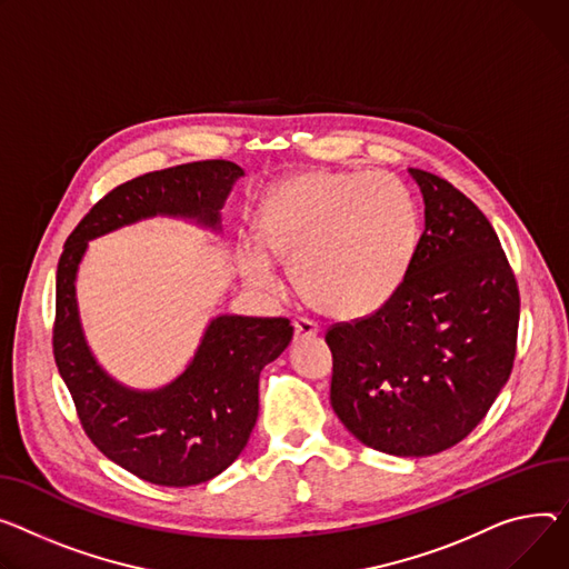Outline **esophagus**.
<instances>
[{
    "mask_svg": "<svg viewBox=\"0 0 569 569\" xmlns=\"http://www.w3.org/2000/svg\"><path fill=\"white\" fill-rule=\"evenodd\" d=\"M292 327H295V340H309L320 333V327L309 318H297Z\"/></svg>",
    "mask_w": 569,
    "mask_h": 569,
    "instance_id": "esophagus-1",
    "label": "esophagus"
}]
</instances>
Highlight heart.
Segmentation results:
<instances>
[{"label": "heart", "instance_id": "b5f03b06", "mask_svg": "<svg viewBox=\"0 0 569 569\" xmlns=\"http://www.w3.org/2000/svg\"><path fill=\"white\" fill-rule=\"evenodd\" d=\"M258 242L292 264L297 290L338 318L380 309L402 283L419 240L409 189L385 171H309L264 197ZM240 270L258 290H277L272 258L258 244L240 249Z\"/></svg>", "mask_w": 569, "mask_h": 569}]
</instances>
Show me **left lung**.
<instances>
[{
  "instance_id": "8db88e82",
  "label": "left lung",
  "mask_w": 569,
  "mask_h": 569,
  "mask_svg": "<svg viewBox=\"0 0 569 569\" xmlns=\"http://www.w3.org/2000/svg\"><path fill=\"white\" fill-rule=\"evenodd\" d=\"M426 231L398 290L370 316L336 322L331 407L361 443L426 458L460 443L508 382L519 286L497 231L448 180L409 169Z\"/></svg>"
}]
</instances>
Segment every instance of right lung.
Masks as SVG:
<instances>
[{"mask_svg": "<svg viewBox=\"0 0 569 569\" xmlns=\"http://www.w3.org/2000/svg\"><path fill=\"white\" fill-rule=\"evenodd\" d=\"M242 169L229 160L187 162L132 178L74 226L57 268L52 352L93 446L137 478L162 487L201 485L231 467L258 419V377L290 343L288 318L221 316L178 380L153 393L111 382L93 361L78 318L74 274L87 240L153 214L208 226Z\"/></svg>", "mask_w": 569, "mask_h": 569, "instance_id": "add662e5", "label": "right lung"}]
</instances>
